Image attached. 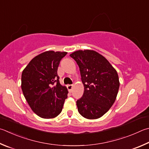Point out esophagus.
I'll return each mask as SVG.
<instances>
[{
  "label": "esophagus",
  "instance_id": "1",
  "mask_svg": "<svg viewBox=\"0 0 149 149\" xmlns=\"http://www.w3.org/2000/svg\"><path fill=\"white\" fill-rule=\"evenodd\" d=\"M67 88H68V91L70 92H71L72 91V89L73 88V85H67Z\"/></svg>",
  "mask_w": 149,
  "mask_h": 149
}]
</instances>
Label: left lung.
I'll use <instances>...</instances> for the list:
<instances>
[{
  "instance_id": "1",
  "label": "left lung",
  "mask_w": 149,
  "mask_h": 149,
  "mask_svg": "<svg viewBox=\"0 0 149 149\" xmlns=\"http://www.w3.org/2000/svg\"><path fill=\"white\" fill-rule=\"evenodd\" d=\"M70 56L79 66L84 85L83 96L76 102L78 111L88 119L102 117L117 98L120 85L117 71L94 51L79 50Z\"/></svg>"
}]
</instances>
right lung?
<instances>
[{
	"mask_svg": "<svg viewBox=\"0 0 149 149\" xmlns=\"http://www.w3.org/2000/svg\"><path fill=\"white\" fill-rule=\"evenodd\" d=\"M66 52L45 51L35 56L22 72L21 89L32 110L44 118H52L62 111L68 97L66 86L59 82L58 67Z\"/></svg>",
	"mask_w": 149,
	"mask_h": 149,
	"instance_id": "1",
	"label": "right lung"
}]
</instances>
